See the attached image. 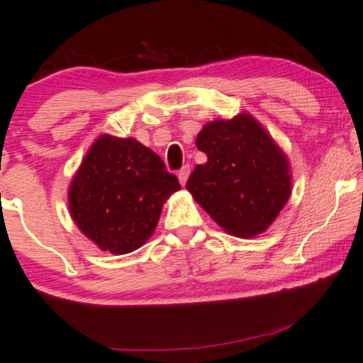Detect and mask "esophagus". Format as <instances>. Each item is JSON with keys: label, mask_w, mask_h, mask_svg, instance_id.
Segmentation results:
<instances>
[{"label": "esophagus", "mask_w": 363, "mask_h": 363, "mask_svg": "<svg viewBox=\"0 0 363 363\" xmlns=\"http://www.w3.org/2000/svg\"><path fill=\"white\" fill-rule=\"evenodd\" d=\"M189 174H191V166H189V164L182 166V169L179 171V174H177V177H179V182H181V186H186V182H187V177H189Z\"/></svg>", "instance_id": "34e87169"}]
</instances>
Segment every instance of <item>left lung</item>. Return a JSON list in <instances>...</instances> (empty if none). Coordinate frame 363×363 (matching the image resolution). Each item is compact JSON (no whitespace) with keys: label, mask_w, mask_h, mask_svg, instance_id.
Segmentation results:
<instances>
[{"label":"left lung","mask_w":363,"mask_h":363,"mask_svg":"<svg viewBox=\"0 0 363 363\" xmlns=\"http://www.w3.org/2000/svg\"><path fill=\"white\" fill-rule=\"evenodd\" d=\"M196 145L207 155L186 184L196 202L230 235L266 231L291 194L289 158L250 113L208 122Z\"/></svg>","instance_id":"8db88e82"}]
</instances>
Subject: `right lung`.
<instances>
[{
  "label": "right lung",
  "mask_w": 363,
  "mask_h": 363,
  "mask_svg": "<svg viewBox=\"0 0 363 363\" xmlns=\"http://www.w3.org/2000/svg\"><path fill=\"white\" fill-rule=\"evenodd\" d=\"M181 186L163 160L135 138L101 135L68 189L74 225L97 247L127 254L147 242Z\"/></svg>",
  "instance_id": "add662e5"
}]
</instances>
